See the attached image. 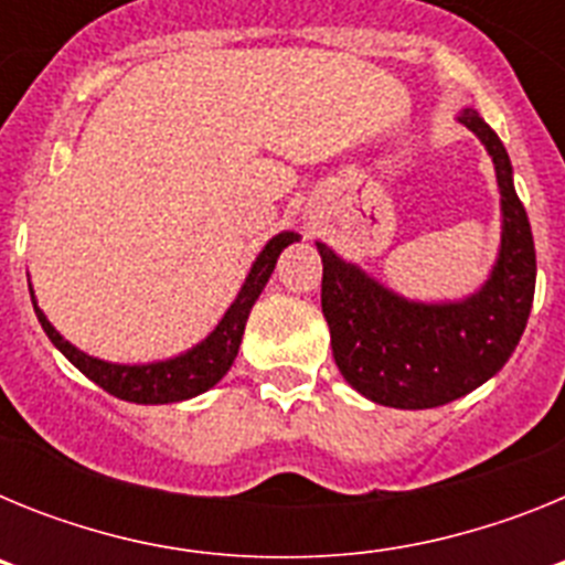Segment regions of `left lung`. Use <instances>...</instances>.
<instances>
[{"mask_svg": "<svg viewBox=\"0 0 565 565\" xmlns=\"http://www.w3.org/2000/svg\"><path fill=\"white\" fill-rule=\"evenodd\" d=\"M458 121L487 147L501 189V248L476 294L447 302L407 299L317 239L322 313L339 373L384 407L427 411L481 387L518 348L535 299V239L507 149L476 109L463 107Z\"/></svg>", "mask_w": 565, "mask_h": 565, "instance_id": "8db88e82", "label": "left lung"}]
</instances>
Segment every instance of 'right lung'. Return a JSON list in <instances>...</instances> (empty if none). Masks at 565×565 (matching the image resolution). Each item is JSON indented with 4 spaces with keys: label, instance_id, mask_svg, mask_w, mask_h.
I'll return each instance as SVG.
<instances>
[{
    "label": "right lung",
    "instance_id": "right-lung-1",
    "mask_svg": "<svg viewBox=\"0 0 565 565\" xmlns=\"http://www.w3.org/2000/svg\"><path fill=\"white\" fill-rule=\"evenodd\" d=\"M297 232H279L277 237L268 239L266 248H263V252L257 254V259L252 263V271H248L246 282H243V288L237 291V297H234V302L228 306V311L223 313L217 328H214L203 342L189 348L186 353H178V356L172 359H158V362L121 364L89 356V353L78 351L76 344H70L56 328L50 326V319L44 317L42 308L36 306L33 288H30V299H33L36 317L39 322H42L44 333L50 337V342L56 344L58 351H62L70 362L76 364L84 376L93 379L98 387H104L109 396L135 404L186 402V398L206 393L209 387H214V384L226 376L228 367H232L234 359H237L248 313H252L254 302H257V297L263 294V288H266L268 277H271L274 266H277V257L282 254V248H288L291 243H297Z\"/></svg>",
    "mask_w": 565,
    "mask_h": 565
}]
</instances>
